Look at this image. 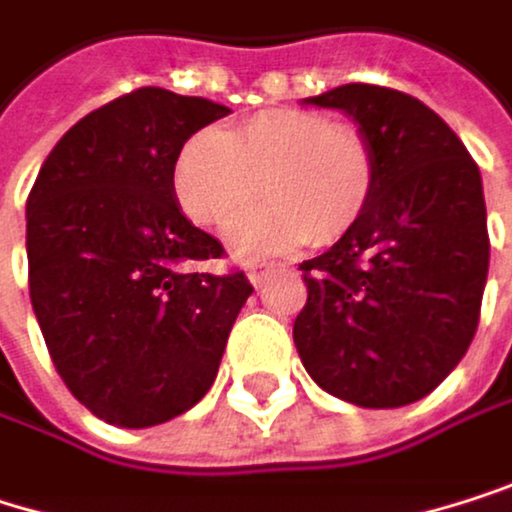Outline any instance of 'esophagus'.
Here are the masks:
<instances>
[{"mask_svg": "<svg viewBox=\"0 0 512 512\" xmlns=\"http://www.w3.org/2000/svg\"><path fill=\"white\" fill-rule=\"evenodd\" d=\"M273 270H276V264H267V261H254V264H248V279H251V285H261Z\"/></svg>", "mask_w": 512, "mask_h": 512, "instance_id": "esophagus-1", "label": "esophagus"}]
</instances>
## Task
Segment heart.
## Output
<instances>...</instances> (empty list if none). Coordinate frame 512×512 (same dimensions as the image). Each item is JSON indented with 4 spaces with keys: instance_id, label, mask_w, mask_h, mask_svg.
<instances>
[{
    "instance_id": "heart-1",
    "label": "heart",
    "mask_w": 512,
    "mask_h": 512,
    "mask_svg": "<svg viewBox=\"0 0 512 512\" xmlns=\"http://www.w3.org/2000/svg\"><path fill=\"white\" fill-rule=\"evenodd\" d=\"M373 185L367 136L312 108L258 112L233 136L194 133L172 169L178 206L206 230H224L261 194L270 200L233 227L236 248L248 254L343 239L367 212Z\"/></svg>"
}]
</instances>
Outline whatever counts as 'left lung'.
Wrapping results in <instances>:
<instances>
[{
	"instance_id": "1",
	"label": "left lung",
	"mask_w": 512,
	"mask_h": 512,
	"mask_svg": "<svg viewBox=\"0 0 512 512\" xmlns=\"http://www.w3.org/2000/svg\"><path fill=\"white\" fill-rule=\"evenodd\" d=\"M343 108L376 154L361 221L303 261L294 346L334 397L385 410L431 394L480 324L489 230L480 169L425 102L379 84L312 96Z\"/></svg>"
}]
</instances>
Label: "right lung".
I'll list each match as a JSON object with an SVG mask.
<instances>
[{
    "label": "right lung",
    "mask_w": 512,
    "mask_h": 512,
    "mask_svg": "<svg viewBox=\"0 0 512 512\" xmlns=\"http://www.w3.org/2000/svg\"><path fill=\"white\" fill-rule=\"evenodd\" d=\"M224 115L139 87L81 118L29 191L32 312L66 388L108 425L191 410L254 291L242 270H203L224 245L181 215L172 188L181 145Z\"/></svg>",
    "instance_id": "right-lung-1"
}]
</instances>
